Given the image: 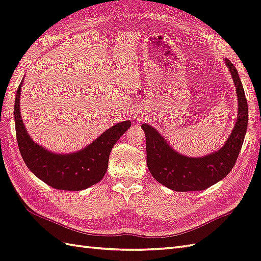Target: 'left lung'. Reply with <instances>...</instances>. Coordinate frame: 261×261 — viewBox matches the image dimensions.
<instances>
[{
  "mask_svg": "<svg viewBox=\"0 0 261 261\" xmlns=\"http://www.w3.org/2000/svg\"><path fill=\"white\" fill-rule=\"evenodd\" d=\"M236 87L238 115L230 136L222 147L202 157H188L177 152L161 133L148 124L142 128L146 137L147 167L151 176L175 192L204 190L224 179L236 164L248 126V104L237 68L225 59Z\"/></svg>",
  "mask_w": 261,
  "mask_h": 261,
  "instance_id": "8db88e82",
  "label": "left lung"
}]
</instances>
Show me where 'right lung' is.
<instances>
[{"label": "right lung", "instance_id": "obj_1", "mask_svg": "<svg viewBox=\"0 0 261 261\" xmlns=\"http://www.w3.org/2000/svg\"><path fill=\"white\" fill-rule=\"evenodd\" d=\"M22 84L23 81L16 92L14 119L17 145L29 169L48 186L62 190L86 189L103 179L113 146L129 128L130 120L112 126L79 151L55 154L36 144L25 128L20 112Z\"/></svg>", "mask_w": 261, "mask_h": 261}]
</instances>
